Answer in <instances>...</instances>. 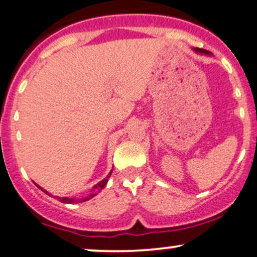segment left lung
Wrapping results in <instances>:
<instances>
[{
    "label": "left lung",
    "instance_id": "left-lung-1",
    "mask_svg": "<svg viewBox=\"0 0 257 257\" xmlns=\"http://www.w3.org/2000/svg\"><path fill=\"white\" fill-rule=\"evenodd\" d=\"M194 50H195L197 53H205V55H210V52L206 50H202V49H194Z\"/></svg>",
    "mask_w": 257,
    "mask_h": 257
}]
</instances>
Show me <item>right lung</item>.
I'll list each match as a JSON object with an SVG mask.
<instances>
[{"label":"right lung","mask_w":257,"mask_h":257,"mask_svg":"<svg viewBox=\"0 0 257 257\" xmlns=\"http://www.w3.org/2000/svg\"><path fill=\"white\" fill-rule=\"evenodd\" d=\"M111 173H112V171L109 172L108 176H107L105 179L101 180L100 183H97V184L95 185L94 188H92V190H94V191H92V194H90L89 196L84 197V199H81V200L80 199H73V197H58V200H60L61 202H63V204H74V202H78V201H86V200H90V199H91V197H94L95 195H97V193L95 190L100 191L101 189L105 188V185L107 184V182H108V178H109V177H111ZM39 188H40V187H39ZM40 189H41L42 191H45V193H46V194H49L46 190H44V189H42V188H40Z\"/></svg>","instance_id":"add662e5"}]
</instances>
